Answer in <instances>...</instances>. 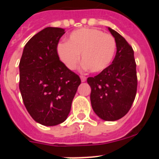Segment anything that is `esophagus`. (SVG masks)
Segmentation results:
<instances>
[{
	"label": "esophagus",
	"mask_w": 159,
	"mask_h": 159,
	"mask_svg": "<svg viewBox=\"0 0 159 159\" xmlns=\"http://www.w3.org/2000/svg\"><path fill=\"white\" fill-rule=\"evenodd\" d=\"M80 79H81V81H82V82H85V81H86V80H87L86 77L84 76V75H81Z\"/></svg>",
	"instance_id": "34e87169"
}]
</instances>
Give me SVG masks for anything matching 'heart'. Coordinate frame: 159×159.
<instances>
[{
  "label": "heart",
  "instance_id": "obj_1",
  "mask_svg": "<svg viewBox=\"0 0 159 159\" xmlns=\"http://www.w3.org/2000/svg\"><path fill=\"white\" fill-rule=\"evenodd\" d=\"M116 50L115 38L96 29H80L67 36L66 43L57 47L59 57L67 68L75 69L81 60L91 72H100L112 62Z\"/></svg>",
  "mask_w": 159,
  "mask_h": 159
}]
</instances>
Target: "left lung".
<instances>
[{"label": "left lung", "mask_w": 159, "mask_h": 159, "mask_svg": "<svg viewBox=\"0 0 159 159\" xmlns=\"http://www.w3.org/2000/svg\"><path fill=\"white\" fill-rule=\"evenodd\" d=\"M116 43L115 59L99 75L88 78L94 112L104 121H116L129 111L137 92L134 51L116 31L107 27Z\"/></svg>", "instance_id": "obj_1"}]
</instances>
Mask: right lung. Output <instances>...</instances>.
I'll return each mask as SVG.
<instances>
[{
  "label": "right lung",
  "instance_id": "right-lung-1",
  "mask_svg": "<svg viewBox=\"0 0 159 159\" xmlns=\"http://www.w3.org/2000/svg\"><path fill=\"white\" fill-rule=\"evenodd\" d=\"M64 29L48 27L32 36L24 48L19 64V88L32 118L43 126L67 119L80 79L60 60L57 44Z\"/></svg>",
  "mask_w": 159,
  "mask_h": 159
}]
</instances>
